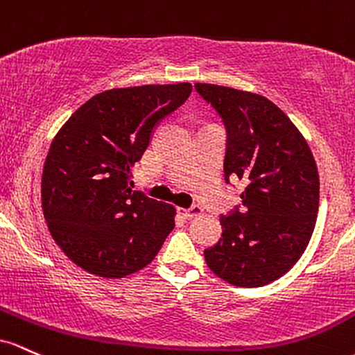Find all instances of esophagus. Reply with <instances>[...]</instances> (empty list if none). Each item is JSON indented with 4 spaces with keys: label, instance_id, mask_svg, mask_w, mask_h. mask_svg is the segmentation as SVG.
Returning a JSON list of instances; mask_svg holds the SVG:
<instances>
[{
    "label": "esophagus",
    "instance_id": "34e87169",
    "mask_svg": "<svg viewBox=\"0 0 355 355\" xmlns=\"http://www.w3.org/2000/svg\"><path fill=\"white\" fill-rule=\"evenodd\" d=\"M179 213L184 218H196L202 213V208L199 205H193L189 206V208H179Z\"/></svg>",
    "mask_w": 355,
    "mask_h": 355
}]
</instances>
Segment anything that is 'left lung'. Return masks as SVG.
Segmentation results:
<instances>
[{
  "label": "left lung",
  "instance_id": "left-lung-1",
  "mask_svg": "<svg viewBox=\"0 0 355 355\" xmlns=\"http://www.w3.org/2000/svg\"><path fill=\"white\" fill-rule=\"evenodd\" d=\"M226 129L225 181L245 182L241 205L220 218V241L206 263L236 286H261L297 263L318 211V173L304 135L286 115L252 92L196 83Z\"/></svg>",
  "mask_w": 355,
  "mask_h": 355
}]
</instances>
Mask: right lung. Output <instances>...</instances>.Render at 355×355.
Here are the masks:
<instances>
[{
  "label": "right lung",
  "mask_w": 355,
  "mask_h": 355,
  "mask_svg": "<svg viewBox=\"0 0 355 355\" xmlns=\"http://www.w3.org/2000/svg\"><path fill=\"white\" fill-rule=\"evenodd\" d=\"M191 83L112 89L75 110L51 142L42 206L63 253L85 272L122 278L154 260L174 228V206L132 191V169Z\"/></svg>",
  "instance_id": "obj_1"
}]
</instances>
